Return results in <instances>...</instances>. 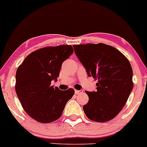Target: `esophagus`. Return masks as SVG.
Masks as SVG:
<instances>
[{
  "mask_svg": "<svg viewBox=\"0 0 147 147\" xmlns=\"http://www.w3.org/2000/svg\"><path fill=\"white\" fill-rule=\"evenodd\" d=\"M83 90H75V93L76 94H80V93H82Z\"/></svg>",
  "mask_w": 147,
  "mask_h": 147,
  "instance_id": "esophagus-1",
  "label": "esophagus"
}]
</instances>
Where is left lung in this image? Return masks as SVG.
<instances>
[{
  "label": "left lung",
  "mask_w": 147,
  "mask_h": 147,
  "mask_svg": "<svg viewBox=\"0 0 147 147\" xmlns=\"http://www.w3.org/2000/svg\"><path fill=\"white\" fill-rule=\"evenodd\" d=\"M74 48L88 76L98 80L96 92L86 91L89 100L83 107L85 114L95 122L111 120L125 106L134 86L129 60L105 44L75 45Z\"/></svg>",
  "instance_id": "1"
}]
</instances>
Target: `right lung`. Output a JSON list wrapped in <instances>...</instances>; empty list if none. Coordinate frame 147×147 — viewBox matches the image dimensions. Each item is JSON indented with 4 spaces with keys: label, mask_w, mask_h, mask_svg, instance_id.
<instances>
[{
    "label": "right lung",
    "mask_w": 147,
    "mask_h": 147,
    "mask_svg": "<svg viewBox=\"0 0 147 147\" xmlns=\"http://www.w3.org/2000/svg\"><path fill=\"white\" fill-rule=\"evenodd\" d=\"M74 52L71 45L46 47L26 57L16 72V91L25 111L37 122L49 123L59 118L75 92L61 90L51 82L57 81L61 65Z\"/></svg>",
    "instance_id": "1"
}]
</instances>
